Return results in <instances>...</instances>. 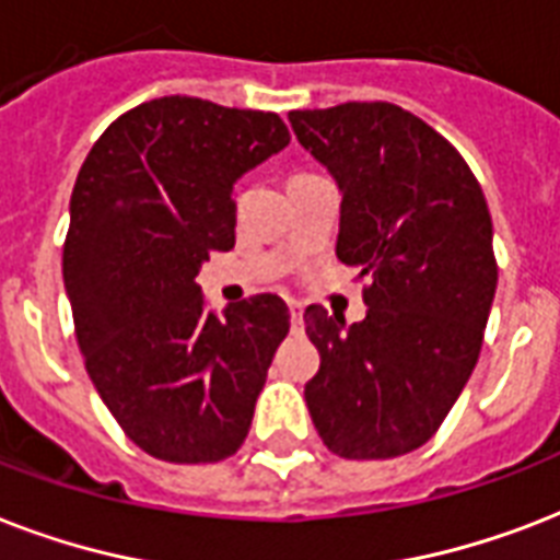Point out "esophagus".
<instances>
[{
	"label": "esophagus",
	"mask_w": 560,
	"mask_h": 560,
	"mask_svg": "<svg viewBox=\"0 0 560 560\" xmlns=\"http://www.w3.org/2000/svg\"><path fill=\"white\" fill-rule=\"evenodd\" d=\"M289 315H292V329H301L303 327L301 303H289Z\"/></svg>",
	"instance_id": "34e87169"
}]
</instances>
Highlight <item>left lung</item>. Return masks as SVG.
Segmentation results:
<instances>
[{
    "mask_svg": "<svg viewBox=\"0 0 560 560\" xmlns=\"http://www.w3.org/2000/svg\"><path fill=\"white\" fill-rule=\"evenodd\" d=\"M341 189L336 254L368 277L365 320L303 312L320 368L303 394L329 453L406 456L470 380L497 292L488 201L456 145L392 102L292 110Z\"/></svg>",
    "mask_w": 560,
    "mask_h": 560,
    "instance_id": "left-lung-1",
    "label": "left lung"
}]
</instances>
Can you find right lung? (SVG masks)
<instances>
[{
    "label": "right lung",
    "mask_w": 560,
    "mask_h": 560,
    "mask_svg": "<svg viewBox=\"0 0 560 560\" xmlns=\"http://www.w3.org/2000/svg\"><path fill=\"white\" fill-rule=\"evenodd\" d=\"M289 140L277 114L163 95L110 122L78 172L63 242L78 348L116 423L160 462L212 465L248 438L289 310L254 294L219 318L195 277L236 242V177Z\"/></svg>",
    "instance_id": "right-lung-1"
}]
</instances>
